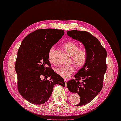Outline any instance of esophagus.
Here are the masks:
<instances>
[{
    "instance_id": "34e87169",
    "label": "esophagus",
    "mask_w": 121,
    "mask_h": 121,
    "mask_svg": "<svg viewBox=\"0 0 121 121\" xmlns=\"http://www.w3.org/2000/svg\"><path fill=\"white\" fill-rule=\"evenodd\" d=\"M64 82H65V85L66 86V84H67V82H68V81H67L66 79H64Z\"/></svg>"
}]
</instances>
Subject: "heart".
I'll list each match as a JSON object with an SVG mask.
<instances>
[{
	"label": "heart",
	"instance_id": "b5f03b06",
	"mask_svg": "<svg viewBox=\"0 0 121 121\" xmlns=\"http://www.w3.org/2000/svg\"><path fill=\"white\" fill-rule=\"evenodd\" d=\"M65 50L69 55L71 56L73 63L78 67H82L86 62L88 55L86 50L84 49H78V45L76 43L68 41L63 45ZM54 48L50 49L49 52V59L51 62H53V52ZM75 67L73 65L61 66L56 68V72L64 78H69L75 72Z\"/></svg>",
	"mask_w": 121,
	"mask_h": 121
}]
</instances>
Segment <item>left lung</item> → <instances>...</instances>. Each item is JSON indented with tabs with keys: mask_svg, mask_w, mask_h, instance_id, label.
I'll use <instances>...</instances> for the list:
<instances>
[{
	"mask_svg": "<svg viewBox=\"0 0 121 121\" xmlns=\"http://www.w3.org/2000/svg\"><path fill=\"white\" fill-rule=\"evenodd\" d=\"M67 35L81 42L88 55L86 63L75 75V79L67 83L70 91L77 93L81 98L76 106H82L94 99L102 89L104 75L107 70V53L99 40L86 31H69ZM81 79L82 82H80Z\"/></svg>",
	"mask_w": 121,
	"mask_h": 121,
	"instance_id": "obj_1",
	"label": "left lung"
}]
</instances>
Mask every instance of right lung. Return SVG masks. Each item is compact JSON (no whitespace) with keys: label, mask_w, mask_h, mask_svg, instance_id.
<instances>
[{"label":"right lung","mask_w":121,"mask_h":121,"mask_svg":"<svg viewBox=\"0 0 121 121\" xmlns=\"http://www.w3.org/2000/svg\"><path fill=\"white\" fill-rule=\"evenodd\" d=\"M64 34L62 30L39 29L30 33L22 42L15 69L19 92L30 103L36 105L45 103L55 84L65 86L63 78L50 68L49 60L50 49ZM42 75L50 78L42 80Z\"/></svg>","instance_id":"1"}]
</instances>
